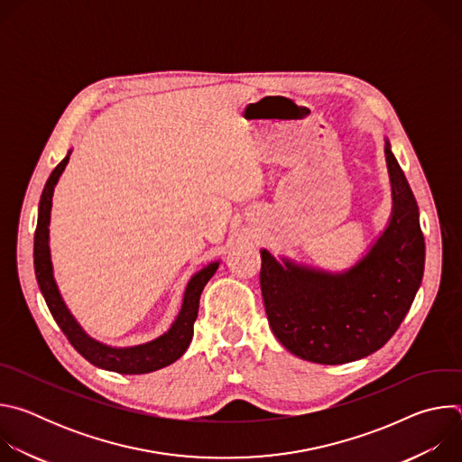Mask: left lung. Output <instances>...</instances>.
Wrapping results in <instances>:
<instances>
[{
    "instance_id": "left-lung-1",
    "label": "left lung",
    "mask_w": 462,
    "mask_h": 462,
    "mask_svg": "<svg viewBox=\"0 0 462 462\" xmlns=\"http://www.w3.org/2000/svg\"><path fill=\"white\" fill-rule=\"evenodd\" d=\"M391 216L365 254L327 271L261 248V294L282 346L307 362L340 365L383 347L406 318L424 274L413 191L385 139Z\"/></svg>"
}]
</instances>
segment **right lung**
<instances>
[{"label":"right lung","mask_w":462,"mask_h":462,"mask_svg":"<svg viewBox=\"0 0 462 462\" xmlns=\"http://www.w3.org/2000/svg\"><path fill=\"white\" fill-rule=\"evenodd\" d=\"M71 152H68L65 159L52 170L51 177L45 182V188L42 191V199L38 207V225L34 234V273L38 280V287L43 294V300L58 323V327L68 337L71 346L93 365L120 373V374H144L153 373L157 369H162L175 360H179L193 337V323L199 312V300L205 285L210 282V278L219 269L221 261H212L201 271H197L186 283L182 301L179 314L161 337L137 344V346H125V347H115L102 344L89 337L84 327L79 323V319L73 316L69 307L65 305L61 292L58 289V283L54 280V269L51 259V236H49V225H51V208H52V193L54 188L69 162Z\"/></svg>","instance_id":"1"}]
</instances>
